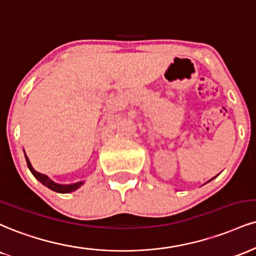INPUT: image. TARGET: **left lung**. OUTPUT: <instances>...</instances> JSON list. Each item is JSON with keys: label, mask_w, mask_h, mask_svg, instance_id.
Masks as SVG:
<instances>
[{"label": "left lung", "mask_w": 256, "mask_h": 256, "mask_svg": "<svg viewBox=\"0 0 256 256\" xmlns=\"http://www.w3.org/2000/svg\"><path fill=\"white\" fill-rule=\"evenodd\" d=\"M214 178H216V176H214ZM214 178H211V180H214ZM211 180H208V181H211Z\"/></svg>", "instance_id": "left-lung-1"}]
</instances>
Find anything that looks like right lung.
Masks as SVG:
<instances>
[{"label": "right lung", "mask_w": 256, "mask_h": 256, "mask_svg": "<svg viewBox=\"0 0 256 256\" xmlns=\"http://www.w3.org/2000/svg\"><path fill=\"white\" fill-rule=\"evenodd\" d=\"M24 158H26L27 166H28V169L30 170V173L33 174V176H34L36 180L39 181V182H42V184H44V186H46L48 188H50L52 190H54V192H57V193H70V192H74V190L80 188V187H81L82 184H84V181H78V182L69 184H62L54 182V181L51 180V178H48V175L39 173V172H36V169L32 167V164H30L28 158H27L26 152H24Z\"/></svg>", "instance_id": "1"}]
</instances>
